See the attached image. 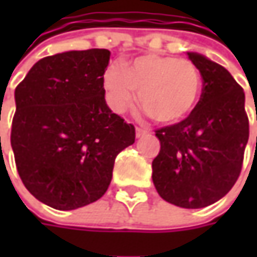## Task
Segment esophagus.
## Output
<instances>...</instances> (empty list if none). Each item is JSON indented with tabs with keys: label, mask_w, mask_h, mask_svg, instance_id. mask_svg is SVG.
<instances>
[{
	"label": "esophagus",
	"mask_w": 257,
	"mask_h": 257,
	"mask_svg": "<svg viewBox=\"0 0 257 257\" xmlns=\"http://www.w3.org/2000/svg\"><path fill=\"white\" fill-rule=\"evenodd\" d=\"M147 134V130H144V128H140V127H136V137L137 139H140V137H143Z\"/></svg>",
	"instance_id": "esophagus-1"
}]
</instances>
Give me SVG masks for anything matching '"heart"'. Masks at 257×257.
Segmentation results:
<instances>
[{"label": "heart", "mask_w": 257, "mask_h": 257, "mask_svg": "<svg viewBox=\"0 0 257 257\" xmlns=\"http://www.w3.org/2000/svg\"><path fill=\"white\" fill-rule=\"evenodd\" d=\"M103 85L115 113H123L139 90L137 101L156 123L176 124L194 110L202 94V75L189 60L146 54L125 67H107Z\"/></svg>", "instance_id": "1"}]
</instances>
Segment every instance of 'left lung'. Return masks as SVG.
<instances>
[{
  "label": "left lung",
  "instance_id": "obj_1",
  "mask_svg": "<svg viewBox=\"0 0 257 257\" xmlns=\"http://www.w3.org/2000/svg\"><path fill=\"white\" fill-rule=\"evenodd\" d=\"M187 57L200 71L202 95L187 118L156 132L160 153L152 177L166 202L202 209L220 200L237 180L249 120L243 88L232 74L206 55L189 51Z\"/></svg>",
  "mask_w": 257,
  "mask_h": 257
}]
</instances>
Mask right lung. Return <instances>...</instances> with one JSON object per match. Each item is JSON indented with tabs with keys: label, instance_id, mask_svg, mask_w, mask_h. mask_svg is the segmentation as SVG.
Wrapping results in <instances>:
<instances>
[{
	"label": "right lung",
	"instance_id": "right-lung-1",
	"mask_svg": "<svg viewBox=\"0 0 257 257\" xmlns=\"http://www.w3.org/2000/svg\"><path fill=\"white\" fill-rule=\"evenodd\" d=\"M110 51H64L37 61L15 88L11 147L27 190L50 207L74 210L98 200L133 124L105 103ZM1 140V137H0Z\"/></svg>",
	"mask_w": 257,
	"mask_h": 257
}]
</instances>
